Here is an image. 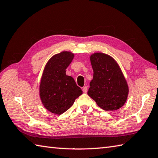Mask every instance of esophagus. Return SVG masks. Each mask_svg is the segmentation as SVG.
Returning a JSON list of instances; mask_svg holds the SVG:
<instances>
[{
  "instance_id": "34e87169",
  "label": "esophagus",
  "mask_w": 158,
  "mask_h": 158,
  "mask_svg": "<svg viewBox=\"0 0 158 158\" xmlns=\"http://www.w3.org/2000/svg\"><path fill=\"white\" fill-rule=\"evenodd\" d=\"M83 92H84V93H86V92H88V87H87V86H84V87L83 88Z\"/></svg>"
}]
</instances>
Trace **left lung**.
<instances>
[{
  "mask_svg": "<svg viewBox=\"0 0 158 158\" xmlns=\"http://www.w3.org/2000/svg\"><path fill=\"white\" fill-rule=\"evenodd\" d=\"M93 79L88 94L106 111L117 110L127 101L129 88L118 64L110 55L97 52L91 55Z\"/></svg>",
  "mask_w": 158,
  "mask_h": 158,
  "instance_id": "obj_1",
  "label": "left lung"
}]
</instances>
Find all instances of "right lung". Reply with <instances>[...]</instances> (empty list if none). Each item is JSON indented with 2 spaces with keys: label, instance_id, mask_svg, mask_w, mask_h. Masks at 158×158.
<instances>
[{
  "label": "right lung",
  "instance_id": "obj_1",
  "mask_svg": "<svg viewBox=\"0 0 158 158\" xmlns=\"http://www.w3.org/2000/svg\"><path fill=\"white\" fill-rule=\"evenodd\" d=\"M74 54L64 51L55 55L46 64L40 85L43 105L49 112L63 114L73 106L83 91L72 77L66 75Z\"/></svg>",
  "mask_w": 158,
  "mask_h": 158
}]
</instances>
